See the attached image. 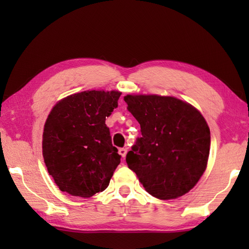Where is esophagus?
Wrapping results in <instances>:
<instances>
[{"instance_id":"1","label":"esophagus","mask_w":249,"mask_h":249,"mask_svg":"<svg viewBox=\"0 0 249 249\" xmlns=\"http://www.w3.org/2000/svg\"><path fill=\"white\" fill-rule=\"evenodd\" d=\"M119 154L125 157L126 154H127V149H126V147H121V149H119Z\"/></svg>"}]
</instances>
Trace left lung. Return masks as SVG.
Here are the masks:
<instances>
[{
  "instance_id": "1",
  "label": "left lung",
  "mask_w": 249,
  "mask_h": 249,
  "mask_svg": "<svg viewBox=\"0 0 249 249\" xmlns=\"http://www.w3.org/2000/svg\"><path fill=\"white\" fill-rule=\"evenodd\" d=\"M124 100L142 135L126 155L128 168L158 199L188 193L205 171L210 154L211 134L203 116L170 96L127 95Z\"/></svg>"
}]
</instances>
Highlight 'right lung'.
<instances>
[{
    "instance_id": "right-lung-1",
    "label": "right lung",
    "mask_w": 249,
    "mask_h": 249,
    "mask_svg": "<svg viewBox=\"0 0 249 249\" xmlns=\"http://www.w3.org/2000/svg\"><path fill=\"white\" fill-rule=\"evenodd\" d=\"M120 92L71 95L52 109L43 135L47 170L62 192L89 198L108 187L120 165L106 118L118 107Z\"/></svg>"
}]
</instances>
